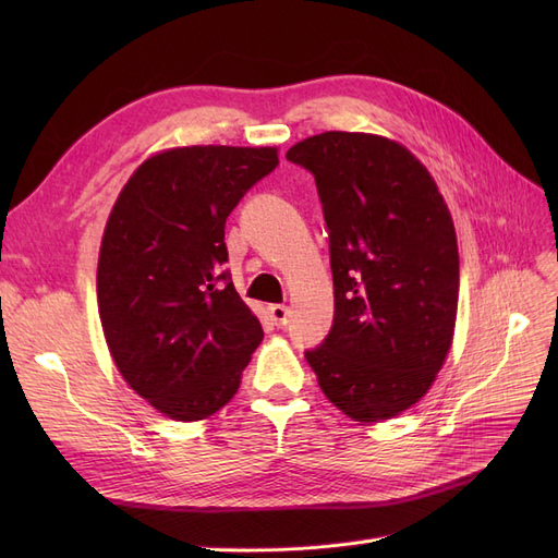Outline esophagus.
Segmentation results:
<instances>
[{"label":"esophagus","mask_w":558,"mask_h":558,"mask_svg":"<svg viewBox=\"0 0 558 558\" xmlns=\"http://www.w3.org/2000/svg\"><path fill=\"white\" fill-rule=\"evenodd\" d=\"M267 312H269V318L275 320V326L283 328L286 324H289V316H291L289 307H283V305H269Z\"/></svg>","instance_id":"1"}]
</instances>
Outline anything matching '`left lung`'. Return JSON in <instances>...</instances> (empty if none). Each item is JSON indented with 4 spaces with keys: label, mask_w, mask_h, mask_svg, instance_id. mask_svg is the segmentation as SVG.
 Masks as SVG:
<instances>
[{
    "label": "left lung",
    "mask_w": 558,
    "mask_h": 558,
    "mask_svg": "<svg viewBox=\"0 0 558 558\" xmlns=\"http://www.w3.org/2000/svg\"><path fill=\"white\" fill-rule=\"evenodd\" d=\"M286 158L314 174L330 232L335 320L307 363L349 418H393L428 393L453 342L461 263L447 202L381 134L320 132Z\"/></svg>",
    "instance_id": "obj_1"
}]
</instances>
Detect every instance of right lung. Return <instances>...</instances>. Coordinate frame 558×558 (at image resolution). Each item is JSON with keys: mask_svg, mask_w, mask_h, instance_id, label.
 I'll return each mask as SVG.
<instances>
[{"mask_svg": "<svg viewBox=\"0 0 558 558\" xmlns=\"http://www.w3.org/2000/svg\"><path fill=\"white\" fill-rule=\"evenodd\" d=\"M277 165V146L165 148L116 197L97 260L99 320L118 373L174 421L228 404L263 340L221 265L226 218Z\"/></svg>", "mask_w": 558, "mask_h": 558, "instance_id": "obj_1", "label": "right lung"}]
</instances>
